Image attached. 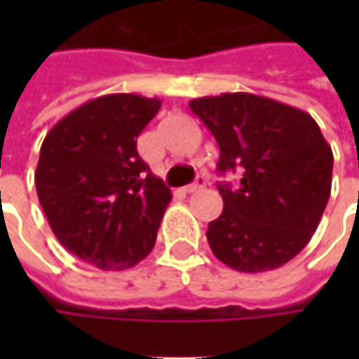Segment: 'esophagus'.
<instances>
[{
    "mask_svg": "<svg viewBox=\"0 0 359 359\" xmlns=\"http://www.w3.org/2000/svg\"><path fill=\"white\" fill-rule=\"evenodd\" d=\"M203 186H205V177H198L194 184H189V186L184 187V191H186V194H196V191L203 189Z\"/></svg>",
    "mask_w": 359,
    "mask_h": 359,
    "instance_id": "esophagus-1",
    "label": "esophagus"
}]
</instances>
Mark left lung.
Returning <instances> with one entry per match:
<instances>
[{"label":"left lung","mask_w":359,"mask_h":359,"mask_svg":"<svg viewBox=\"0 0 359 359\" xmlns=\"http://www.w3.org/2000/svg\"><path fill=\"white\" fill-rule=\"evenodd\" d=\"M219 145L217 170H240V186L219 184L222 215L208 241L226 266L269 271L311 240L332 191L334 154L310 114L255 93L189 102Z\"/></svg>","instance_id":"obj_1"}]
</instances>
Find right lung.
<instances>
[{"instance_id":"obj_1","label":"right lung","mask_w":359,"mask_h":359,"mask_svg":"<svg viewBox=\"0 0 359 359\" xmlns=\"http://www.w3.org/2000/svg\"><path fill=\"white\" fill-rule=\"evenodd\" d=\"M158 97L109 93L48 131L35 170L37 198L65 250L100 269H128L156 245L170 187L140 158L135 140Z\"/></svg>"}]
</instances>
